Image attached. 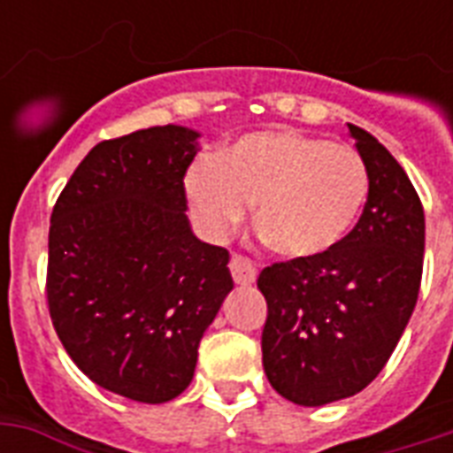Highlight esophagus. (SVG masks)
<instances>
[{
	"mask_svg": "<svg viewBox=\"0 0 453 453\" xmlns=\"http://www.w3.org/2000/svg\"><path fill=\"white\" fill-rule=\"evenodd\" d=\"M230 273L237 284H254L256 282V263L249 261L247 256L234 254L230 258Z\"/></svg>",
	"mask_w": 453,
	"mask_h": 453,
	"instance_id": "esophagus-1",
	"label": "esophagus"
}]
</instances>
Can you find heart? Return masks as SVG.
Instances as JSON below:
<instances>
[{"label":"heart","instance_id":"1","mask_svg":"<svg viewBox=\"0 0 453 453\" xmlns=\"http://www.w3.org/2000/svg\"><path fill=\"white\" fill-rule=\"evenodd\" d=\"M369 192L365 159L348 145L296 129L254 131L185 173L199 230L223 240L254 202L261 234L282 256L315 258L355 226Z\"/></svg>","mask_w":453,"mask_h":453}]
</instances>
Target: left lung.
<instances>
[{
  "label": "left lung",
  "instance_id": "1",
  "mask_svg": "<svg viewBox=\"0 0 453 453\" xmlns=\"http://www.w3.org/2000/svg\"><path fill=\"white\" fill-rule=\"evenodd\" d=\"M348 129L369 173L357 226L326 254L273 263L258 275L268 301L263 369L270 386L301 407L365 390L393 355L421 289V199L369 131Z\"/></svg>",
  "mask_w": 453,
  "mask_h": 453
}]
</instances>
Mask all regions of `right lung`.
<instances>
[{"label":"right lung","instance_id":"add662e5","mask_svg":"<svg viewBox=\"0 0 453 453\" xmlns=\"http://www.w3.org/2000/svg\"><path fill=\"white\" fill-rule=\"evenodd\" d=\"M197 131L103 141L53 206L46 298L73 362L110 393L162 404L190 386L199 341L233 291L227 254L185 216Z\"/></svg>","mask_w":453,"mask_h":453}]
</instances>
